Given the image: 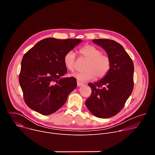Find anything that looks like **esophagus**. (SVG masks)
I'll use <instances>...</instances> for the list:
<instances>
[{"mask_svg": "<svg viewBox=\"0 0 155 155\" xmlns=\"http://www.w3.org/2000/svg\"><path fill=\"white\" fill-rule=\"evenodd\" d=\"M82 85H83V83H81V82H80V81H77V86H82Z\"/></svg>", "mask_w": 155, "mask_h": 155, "instance_id": "34e87169", "label": "esophagus"}]
</instances>
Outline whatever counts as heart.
I'll list each match as a JSON object with an SVG mask.
<instances>
[{
    "instance_id": "obj_1",
    "label": "heart",
    "mask_w": 155,
    "mask_h": 155,
    "mask_svg": "<svg viewBox=\"0 0 155 155\" xmlns=\"http://www.w3.org/2000/svg\"><path fill=\"white\" fill-rule=\"evenodd\" d=\"M80 54L89 60L86 67L85 71L78 72L72 74L78 80L81 81H90L97 78L105 77L111 68V61L107 54H102V51L97 48L86 45L79 50ZM64 64L69 71L74 72L75 69V55L74 51H69L63 58Z\"/></svg>"
}]
</instances>
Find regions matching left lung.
I'll use <instances>...</instances> for the list:
<instances>
[{
    "label": "left lung",
    "instance_id": "1",
    "mask_svg": "<svg viewBox=\"0 0 155 155\" xmlns=\"http://www.w3.org/2000/svg\"><path fill=\"white\" fill-rule=\"evenodd\" d=\"M93 41L106 51L111 68L104 78L88 84L92 92L85 104L96 117L107 118L121 111L133 90L134 64L117 41L109 39H94Z\"/></svg>",
    "mask_w": 155,
    "mask_h": 155
}]
</instances>
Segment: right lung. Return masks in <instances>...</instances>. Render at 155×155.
<instances>
[{
	"label": "right lung",
	"mask_w": 155,
	"mask_h": 155,
	"mask_svg": "<svg viewBox=\"0 0 155 155\" xmlns=\"http://www.w3.org/2000/svg\"><path fill=\"white\" fill-rule=\"evenodd\" d=\"M80 39H43L26 53L21 61L19 82L26 105L43 115L53 114L77 86L74 77L61 78L68 72L64 54Z\"/></svg>",
	"instance_id": "obj_1"
}]
</instances>
